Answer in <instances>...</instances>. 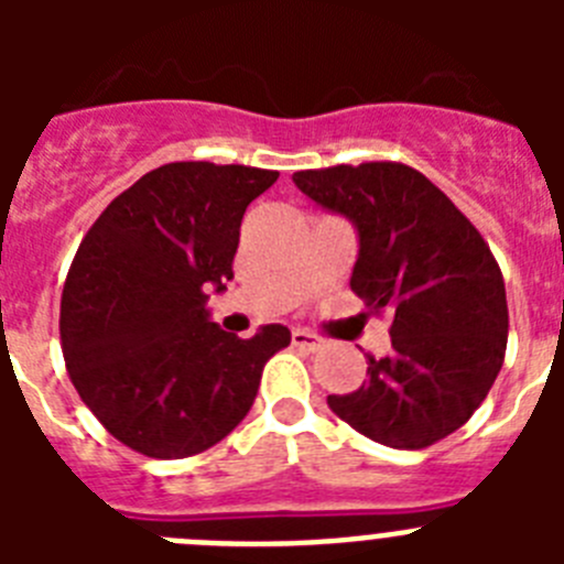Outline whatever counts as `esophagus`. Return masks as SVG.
<instances>
[{
  "mask_svg": "<svg viewBox=\"0 0 564 564\" xmlns=\"http://www.w3.org/2000/svg\"><path fill=\"white\" fill-rule=\"evenodd\" d=\"M291 338H293V344H296L299 350H307V352L318 350V347L325 344V338L318 336V333H311V330H293Z\"/></svg>",
  "mask_w": 564,
  "mask_h": 564,
  "instance_id": "1",
  "label": "esophagus"
}]
</instances>
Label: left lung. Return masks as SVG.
Returning a JSON list of instances; mask_svg holds the SVG:
<instances>
[{"label": "left lung", "mask_w": 564, "mask_h": 564, "mask_svg": "<svg viewBox=\"0 0 564 564\" xmlns=\"http://www.w3.org/2000/svg\"><path fill=\"white\" fill-rule=\"evenodd\" d=\"M302 192L358 228L350 288L370 313L390 311V356H367V381L327 395L370 441L426 449L486 401L506 358V282L466 214L417 169L395 161L305 169Z\"/></svg>", "instance_id": "left-lung-1"}]
</instances>
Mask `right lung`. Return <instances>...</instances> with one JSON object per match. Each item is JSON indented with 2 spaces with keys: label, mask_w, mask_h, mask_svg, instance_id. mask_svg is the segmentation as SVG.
Returning a JSON list of instances; mask_svg holds the SVG:
<instances>
[{
  "label": "right lung",
  "mask_w": 564,
  "mask_h": 564,
  "mask_svg": "<svg viewBox=\"0 0 564 564\" xmlns=\"http://www.w3.org/2000/svg\"><path fill=\"white\" fill-rule=\"evenodd\" d=\"M279 172L181 161L147 172L84 234L62 291L69 381L104 430L158 460L212 449L237 426L291 330L239 338L208 322L234 276L239 223Z\"/></svg>",
  "instance_id": "obj_1"
}]
</instances>
